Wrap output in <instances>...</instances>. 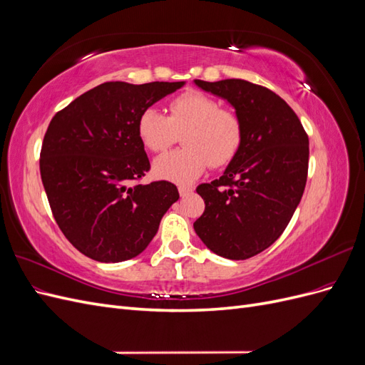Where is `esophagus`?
<instances>
[{
	"mask_svg": "<svg viewBox=\"0 0 365 365\" xmlns=\"http://www.w3.org/2000/svg\"><path fill=\"white\" fill-rule=\"evenodd\" d=\"M178 192H180V195L184 197V196H187V195H190V193L193 192V189H192V187H187V185H180V187H178Z\"/></svg>",
	"mask_w": 365,
	"mask_h": 365,
	"instance_id": "1",
	"label": "esophagus"
}]
</instances>
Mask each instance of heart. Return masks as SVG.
<instances>
[{"label": "heart", "mask_w": 365, "mask_h": 365, "mask_svg": "<svg viewBox=\"0 0 365 365\" xmlns=\"http://www.w3.org/2000/svg\"><path fill=\"white\" fill-rule=\"evenodd\" d=\"M138 137L150 152L170 148L182 134V149L158 157L153 173L178 184H190L208 164L220 168L236 157L244 138L240 117L213 97L197 91L184 93L169 103V117L148 108L138 118Z\"/></svg>", "instance_id": "1"}]
</instances>
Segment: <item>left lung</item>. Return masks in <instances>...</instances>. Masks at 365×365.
Wrapping results in <instances>:
<instances>
[{
  "label": "left lung",
  "mask_w": 365,
  "mask_h": 365,
  "mask_svg": "<svg viewBox=\"0 0 365 365\" xmlns=\"http://www.w3.org/2000/svg\"><path fill=\"white\" fill-rule=\"evenodd\" d=\"M195 85L235 108L244 138L224 175L196 189L205 210L193 228L217 256L245 260L280 237L300 204L309 138L291 106L268 88L242 79Z\"/></svg>",
  "instance_id": "1"
}]
</instances>
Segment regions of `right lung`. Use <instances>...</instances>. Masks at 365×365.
Listing matches in <instances>:
<instances>
[{
  "label": "right lung",
  "mask_w": 365,
  "mask_h": 365,
  "mask_svg": "<svg viewBox=\"0 0 365 365\" xmlns=\"http://www.w3.org/2000/svg\"><path fill=\"white\" fill-rule=\"evenodd\" d=\"M185 82H105L50 121L41 149V178L54 219L86 257L115 263L137 257L178 201L169 181L132 184L150 164L138 118Z\"/></svg>",
  "instance_id": "1"
}]
</instances>
